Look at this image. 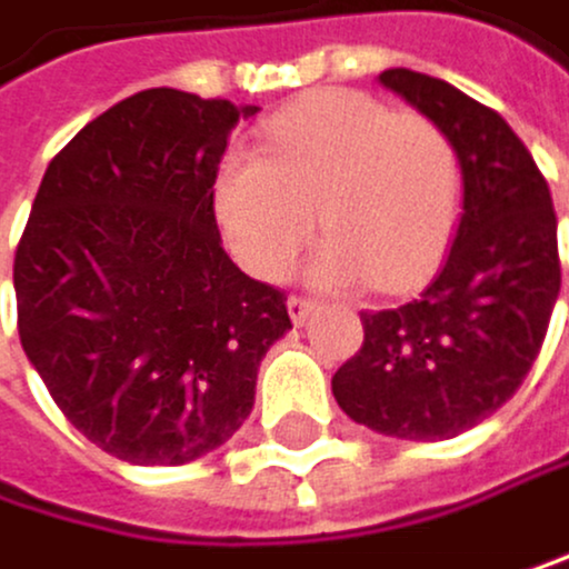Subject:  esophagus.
<instances>
[{"instance_id":"esophagus-1","label":"esophagus","mask_w":569,"mask_h":569,"mask_svg":"<svg viewBox=\"0 0 569 569\" xmlns=\"http://www.w3.org/2000/svg\"><path fill=\"white\" fill-rule=\"evenodd\" d=\"M287 310H290V318H293V325H303L310 313H313V300H307V297H290L287 300Z\"/></svg>"}]
</instances>
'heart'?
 I'll use <instances>...</instances> for the list:
<instances>
[{
  "mask_svg": "<svg viewBox=\"0 0 569 569\" xmlns=\"http://www.w3.org/2000/svg\"><path fill=\"white\" fill-rule=\"evenodd\" d=\"M307 279L321 290L408 293L436 272L459 213L446 133L362 92L303 99L266 127L262 158H231L217 217L248 272L287 276L313 228Z\"/></svg>",
  "mask_w": 569,
  "mask_h": 569,
  "instance_id": "b5f03b06",
  "label": "heart"
}]
</instances>
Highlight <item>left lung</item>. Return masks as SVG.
<instances>
[{
	"label": "left lung",
	"instance_id": "left-lung-1",
	"mask_svg": "<svg viewBox=\"0 0 569 569\" xmlns=\"http://www.w3.org/2000/svg\"><path fill=\"white\" fill-rule=\"evenodd\" d=\"M380 82L446 133L462 213L425 293L362 313V346L331 393L380 436L439 442L490 418L529 377L560 297L557 213L529 148L495 110L411 68H387Z\"/></svg>",
	"mask_w": 569,
	"mask_h": 569
}]
</instances>
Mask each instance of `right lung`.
Listing matches in <instances>:
<instances>
[{"label":"right lung","mask_w":569,"mask_h":569,"mask_svg":"<svg viewBox=\"0 0 569 569\" xmlns=\"http://www.w3.org/2000/svg\"><path fill=\"white\" fill-rule=\"evenodd\" d=\"M259 107L144 89L51 158L12 262L20 341L61 415L133 467L228 442L287 297L220 244L217 166Z\"/></svg>","instance_id":"right-lung-1"}]
</instances>
